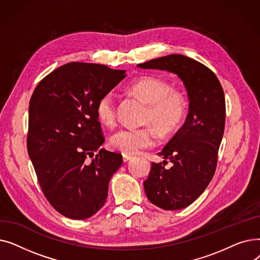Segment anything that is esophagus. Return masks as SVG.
<instances>
[{
	"instance_id": "34e87169",
	"label": "esophagus",
	"mask_w": 260,
	"mask_h": 260,
	"mask_svg": "<svg viewBox=\"0 0 260 260\" xmlns=\"http://www.w3.org/2000/svg\"><path fill=\"white\" fill-rule=\"evenodd\" d=\"M132 155H128V154H123V161L124 162H126V161H128V160H131L132 159Z\"/></svg>"
}]
</instances>
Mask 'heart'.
<instances>
[{"mask_svg":"<svg viewBox=\"0 0 260 260\" xmlns=\"http://www.w3.org/2000/svg\"><path fill=\"white\" fill-rule=\"evenodd\" d=\"M131 93L146 104L141 121L151 124L161 137L174 133L179 127L186 112L183 94L171 89L166 80L145 76L134 81L128 86ZM95 115L102 124L113 127L117 122V102L112 91L103 93L95 103ZM156 136L152 127H124L116 132L109 143L123 154H134L151 147Z\"/></svg>","mask_w":260,"mask_h":260,"instance_id":"b5f03b06","label":"heart"}]
</instances>
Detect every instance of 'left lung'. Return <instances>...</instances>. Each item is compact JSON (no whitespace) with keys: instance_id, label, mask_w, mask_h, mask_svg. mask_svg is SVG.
Here are the masks:
<instances>
[{"instance_id":"1","label":"left lung","mask_w":260,"mask_h":260,"mask_svg":"<svg viewBox=\"0 0 260 260\" xmlns=\"http://www.w3.org/2000/svg\"><path fill=\"white\" fill-rule=\"evenodd\" d=\"M140 68L168 71L178 76L189 105L184 124L159 153L166 160L152 162L143 182L147 199L167 211L192 204L213 179L225 123L224 92L209 67L182 54H169L138 64ZM170 159L173 166L167 169Z\"/></svg>"}]
</instances>
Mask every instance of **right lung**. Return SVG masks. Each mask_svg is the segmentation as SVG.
<instances>
[{"label": "right lung", "instance_id": "right-lung-1", "mask_svg": "<svg viewBox=\"0 0 260 260\" xmlns=\"http://www.w3.org/2000/svg\"><path fill=\"white\" fill-rule=\"evenodd\" d=\"M125 77V71L102 64L71 62L48 74L32 92L27 151L45 198L65 217L86 219L106 201L122 155L101 148L105 138L94 108Z\"/></svg>", "mask_w": 260, "mask_h": 260}]
</instances>
